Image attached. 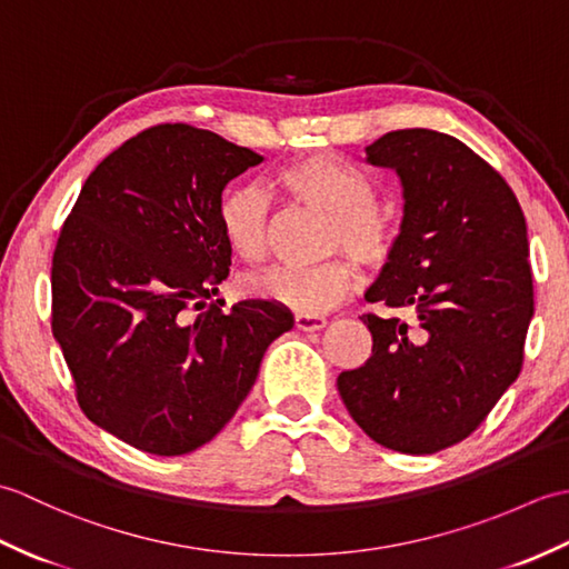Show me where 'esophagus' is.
<instances>
[{"label": "esophagus", "instance_id": "esophagus-1", "mask_svg": "<svg viewBox=\"0 0 569 569\" xmlns=\"http://www.w3.org/2000/svg\"><path fill=\"white\" fill-rule=\"evenodd\" d=\"M325 325H328V320L320 316H296V328L300 332H318L325 328Z\"/></svg>", "mask_w": 569, "mask_h": 569}]
</instances>
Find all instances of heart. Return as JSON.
Instances as JSON below:
<instances>
[{
	"instance_id": "heart-1",
	"label": "heart",
	"mask_w": 569,
	"mask_h": 569,
	"mask_svg": "<svg viewBox=\"0 0 569 569\" xmlns=\"http://www.w3.org/2000/svg\"><path fill=\"white\" fill-rule=\"evenodd\" d=\"M278 183L291 198L332 214L330 249H347L365 263H383L396 247L391 217L373 208L377 190L371 180L335 153H310L288 163ZM220 227L239 257L259 261L269 251L271 196L257 183L224 192ZM359 273L347 257L318 266H273L249 278L251 293L271 303L296 310L298 316H320L355 291Z\"/></svg>"
}]
</instances>
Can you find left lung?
<instances>
[{"instance_id":"left-lung-1","label":"left lung","mask_w":569,"mask_h":569,"mask_svg":"<svg viewBox=\"0 0 569 569\" xmlns=\"http://www.w3.org/2000/svg\"><path fill=\"white\" fill-rule=\"evenodd\" d=\"M367 163L403 188L401 234L365 298L410 316H365V367L337 377L373 442L430 455L465 440L518 379L533 318L526 217L509 183L432 129L389 131Z\"/></svg>"}]
</instances>
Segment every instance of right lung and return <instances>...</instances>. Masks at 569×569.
Segmentation results:
<instances>
[{
    "label": "right lung",
    "mask_w": 569,
    "mask_h": 569,
    "mask_svg": "<svg viewBox=\"0 0 569 569\" xmlns=\"http://www.w3.org/2000/svg\"><path fill=\"white\" fill-rule=\"evenodd\" d=\"M261 161L208 129L151 127L94 168L60 229L53 337L82 413L137 450L210 442L293 328L271 300L210 303L232 266L222 190Z\"/></svg>",
    "instance_id": "1"
}]
</instances>
